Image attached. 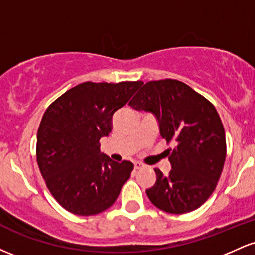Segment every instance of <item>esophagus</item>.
<instances>
[{
  "label": "esophagus",
  "mask_w": 255,
  "mask_h": 255,
  "mask_svg": "<svg viewBox=\"0 0 255 255\" xmlns=\"http://www.w3.org/2000/svg\"><path fill=\"white\" fill-rule=\"evenodd\" d=\"M144 164H142V163H140V162H135L134 163V169H135V170H139V169H142L144 168Z\"/></svg>",
  "instance_id": "obj_1"
}]
</instances>
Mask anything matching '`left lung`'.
Here are the masks:
<instances>
[{
	"label": "left lung",
	"mask_w": 255,
	"mask_h": 255,
	"mask_svg": "<svg viewBox=\"0 0 255 255\" xmlns=\"http://www.w3.org/2000/svg\"><path fill=\"white\" fill-rule=\"evenodd\" d=\"M129 105L152 111L160 135L175 145L168 148L169 175L154 169L157 181L146 191L151 203L174 215L197 210L216 189L227 157L224 127L215 105L175 79L148 81Z\"/></svg>",
	"instance_id": "8db88e82"
}]
</instances>
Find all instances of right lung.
I'll return each instance as SVG.
<instances>
[{
	"label": "right lung",
	"mask_w": 255,
	"mask_h": 255,
	"mask_svg": "<svg viewBox=\"0 0 255 255\" xmlns=\"http://www.w3.org/2000/svg\"><path fill=\"white\" fill-rule=\"evenodd\" d=\"M142 81L79 84L49 105L37 133L36 156L51 195L67 211L92 216L116 201L134 165L101 153L113 115Z\"/></svg>",
	"instance_id": "obj_1"
}]
</instances>
